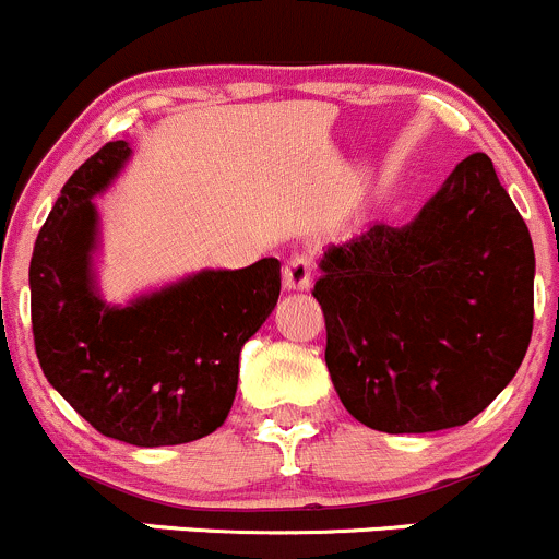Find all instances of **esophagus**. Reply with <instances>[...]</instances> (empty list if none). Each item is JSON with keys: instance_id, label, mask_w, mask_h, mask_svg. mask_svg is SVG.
Instances as JSON below:
<instances>
[{"instance_id": "1", "label": "esophagus", "mask_w": 559, "mask_h": 559, "mask_svg": "<svg viewBox=\"0 0 559 559\" xmlns=\"http://www.w3.org/2000/svg\"><path fill=\"white\" fill-rule=\"evenodd\" d=\"M282 282H285L287 290H307L309 282H312V258L309 255H290L287 263L282 266Z\"/></svg>"}]
</instances>
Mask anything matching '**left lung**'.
<instances>
[{
	"label": "left lung",
	"instance_id": "8db88e82",
	"mask_svg": "<svg viewBox=\"0 0 559 559\" xmlns=\"http://www.w3.org/2000/svg\"><path fill=\"white\" fill-rule=\"evenodd\" d=\"M320 269L325 367L369 429L462 427L527 353L533 239L486 154L462 159L411 225H372Z\"/></svg>",
	"mask_w": 559,
	"mask_h": 559
}]
</instances>
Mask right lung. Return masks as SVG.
Here are the masks:
<instances>
[{
    "label": "right lung",
    "instance_id": "add662e5",
    "mask_svg": "<svg viewBox=\"0 0 559 559\" xmlns=\"http://www.w3.org/2000/svg\"><path fill=\"white\" fill-rule=\"evenodd\" d=\"M130 146L110 141L62 187L29 266L32 334L48 383L105 438L179 445L223 427L239 353L280 298V261L201 272L130 307L92 287V195L119 174Z\"/></svg>",
    "mask_w": 559,
    "mask_h": 559
}]
</instances>
